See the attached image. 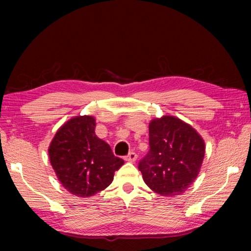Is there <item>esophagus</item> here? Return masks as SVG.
<instances>
[{
  "label": "esophagus",
  "mask_w": 251,
  "mask_h": 251,
  "mask_svg": "<svg viewBox=\"0 0 251 251\" xmlns=\"http://www.w3.org/2000/svg\"><path fill=\"white\" fill-rule=\"evenodd\" d=\"M137 159V154L135 152H130L128 155L125 156L126 161H129V162H135Z\"/></svg>",
  "instance_id": "34e87169"
}]
</instances>
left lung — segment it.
I'll return each mask as SVG.
<instances>
[{
  "label": "left lung",
  "mask_w": 251,
  "mask_h": 251,
  "mask_svg": "<svg viewBox=\"0 0 251 251\" xmlns=\"http://www.w3.org/2000/svg\"><path fill=\"white\" fill-rule=\"evenodd\" d=\"M204 143L191 126L174 116L150 123V151L138 163L144 181L161 195H178L197 178Z\"/></svg>",
  "instance_id": "1"
}]
</instances>
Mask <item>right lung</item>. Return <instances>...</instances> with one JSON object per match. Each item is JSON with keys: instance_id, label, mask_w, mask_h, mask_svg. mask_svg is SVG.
<instances>
[{"instance_id": "obj_1", "label": "right lung", "mask_w": 251, "mask_h": 251, "mask_svg": "<svg viewBox=\"0 0 251 251\" xmlns=\"http://www.w3.org/2000/svg\"><path fill=\"white\" fill-rule=\"evenodd\" d=\"M92 116H76L58 130L49 147L58 179L72 194L91 197L112 183L125 161L95 133Z\"/></svg>"}]
</instances>
